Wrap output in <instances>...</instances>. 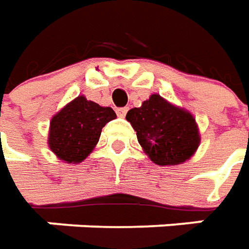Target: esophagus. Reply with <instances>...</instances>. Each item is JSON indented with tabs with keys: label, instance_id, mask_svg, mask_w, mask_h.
<instances>
[{
	"label": "esophagus",
	"instance_id": "obj_1",
	"mask_svg": "<svg viewBox=\"0 0 249 249\" xmlns=\"http://www.w3.org/2000/svg\"><path fill=\"white\" fill-rule=\"evenodd\" d=\"M126 111H128V107H118L116 110L117 116H118V117H125Z\"/></svg>",
	"mask_w": 249,
	"mask_h": 249
}]
</instances>
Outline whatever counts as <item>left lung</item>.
Returning <instances> with one entry per match:
<instances>
[{
	"label": "left lung",
	"instance_id": "obj_1",
	"mask_svg": "<svg viewBox=\"0 0 249 249\" xmlns=\"http://www.w3.org/2000/svg\"><path fill=\"white\" fill-rule=\"evenodd\" d=\"M126 120L136 131L143 150L159 165L184 162L198 147L200 135L193 116L160 95H151L141 107L131 108Z\"/></svg>",
	"mask_w": 249,
	"mask_h": 249
}]
</instances>
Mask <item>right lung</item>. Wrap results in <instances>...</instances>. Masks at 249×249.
Instances as JSON below:
<instances>
[{
  "instance_id": "right-lung-1",
  "label": "right lung",
  "mask_w": 249,
  "mask_h": 249,
  "mask_svg": "<svg viewBox=\"0 0 249 249\" xmlns=\"http://www.w3.org/2000/svg\"><path fill=\"white\" fill-rule=\"evenodd\" d=\"M116 117L111 107L78 96L52 118L49 147L66 162H81L96 146L102 128Z\"/></svg>"
}]
</instances>
